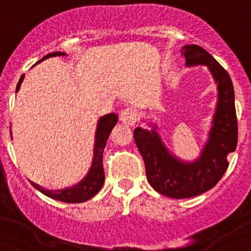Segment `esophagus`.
Masks as SVG:
<instances>
[{"label":"esophagus","mask_w":251,"mask_h":251,"mask_svg":"<svg viewBox=\"0 0 251 251\" xmlns=\"http://www.w3.org/2000/svg\"><path fill=\"white\" fill-rule=\"evenodd\" d=\"M137 119H138V113L134 108L132 106H128V108H124L121 112V121L124 124H128V126H133L136 123Z\"/></svg>","instance_id":"34e87169"}]
</instances>
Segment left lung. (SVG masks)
<instances>
[{"mask_svg":"<svg viewBox=\"0 0 251 251\" xmlns=\"http://www.w3.org/2000/svg\"><path fill=\"white\" fill-rule=\"evenodd\" d=\"M187 65H207L219 88V103L210 139L194 163H183L167 152L154 130L136 128L134 141L146 165L150 185L172 199H187L214 187L229 167L227 156L238 145V118L234 86L225 69L199 45L182 49Z\"/></svg>","mask_w":251,"mask_h":251,"instance_id":"left-lung-1","label":"left lung"}]
</instances>
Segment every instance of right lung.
<instances>
[{
  "label": "right lung",
  "mask_w": 251,
  "mask_h": 251,
  "mask_svg": "<svg viewBox=\"0 0 251 251\" xmlns=\"http://www.w3.org/2000/svg\"><path fill=\"white\" fill-rule=\"evenodd\" d=\"M63 55L65 56L64 52H51L48 54L45 57L41 59V61L48 57L52 56H60ZM22 80H24V75L20 77L19 84H17L16 92L20 89ZM118 121V115L110 114L104 115L103 118H100L98 123V129H97V134H95V147H94V159H93V165L90 168L89 174L86 175L85 178L81 181L80 183H77L76 186L72 188H65V190H44L43 187H40L36 183L31 182V185L37 188L40 192H43L46 196L54 199L57 201H63L66 203H79L84 202V201L92 199L94 195L99 192L104 183V170H103V151L105 148L106 141L109 137L110 132H112L113 127L117 124Z\"/></svg>",
  "instance_id": "add662e5"
}]
</instances>
